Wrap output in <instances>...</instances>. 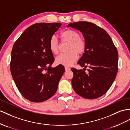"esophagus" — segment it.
<instances>
[{
    "label": "esophagus",
    "mask_w": 130,
    "mask_h": 130,
    "mask_svg": "<svg viewBox=\"0 0 130 130\" xmlns=\"http://www.w3.org/2000/svg\"><path fill=\"white\" fill-rule=\"evenodd\" d=\"M65 69L66 71H68V70H70V68L67 67V66H65Z\"/></svg>",
    "instance_id": "34e87169"
}]
</instances>
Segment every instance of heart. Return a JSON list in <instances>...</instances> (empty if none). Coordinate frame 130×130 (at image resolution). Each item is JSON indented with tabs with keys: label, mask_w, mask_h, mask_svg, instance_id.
<instances>
[{
	"label": "heart",
	"mask_w": 130,
	"mask_h": 130,
	"mask_svg": "<svg viewBox=\"0 0 130 130\" xmlns=\"http://www.w3.org/2000/svg\"><path fill=\"white\" fill-rule=\"evenodd\" d=\"M62 42H68L67 51L56 56L55 62L57 64L70 66L75 62L78 54H82L86 49L87 42L85 38L79 36V33L74 29H68L60 35ZM59 42L54 35L51 36L49 41V46L51 52L56 54L59 51Z\"/></svg>",
	"instance_id": "b5f03b06"
}]
</instances>
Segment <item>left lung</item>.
Returning a JSON list of instances; mask_svg holds the SVG:
<instances>
[{
    "instance_id": "8db88e82",
    "label": "left lung",
    "mask_w": 130,
    "mask_h": 130,
    "mask_svg": "<svg viewBox=\"0 0 130 130\" xmlns=\"http://www.w3.org/2000/svg\"><path fill=\"white\" fill-rule=\"evenodd\" d=\"M80 31L87 42L86 51L78 61L84 70L71 68V83L75 92L89 99L105 94L117 75L118 52L110 37L104 29L90 22L80 21L68 25ZM88 67L86 73L85 68Z\"/></svg>"
}]
</instances>
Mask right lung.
Listing matches in <instances>:
<instances>
[{
  "mask_svg": "<svg viewBox=\"0 0 130 130\" xmlns=\"http://www.w3.org/2000/svg\"><path fill=\"white\" fill-rule=\"evenodd\" d=\"M61 24L37 23L28 27L12 46L10 68L18 90L28 101H46L56 93L64 66L51 65L54 58L49 41Z\"/></svg>",
  "mask_w": 130,
  "mask_h": 130,
  "instance_id": "obj_1",
  "label": "right lung"
}]
</instances>
